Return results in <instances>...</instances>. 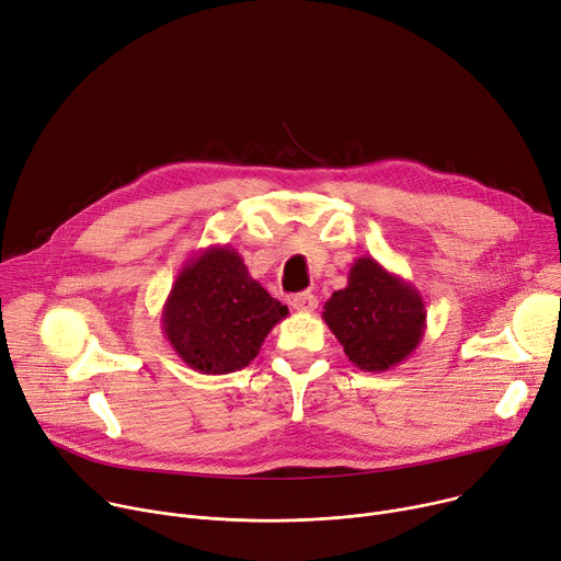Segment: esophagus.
I'll list each match as a JSON object with an SVG mask.
<instances>
[{
  "label": "esophagus",
  "instance_id": "1",
  "mask_svg": "<svg viewBox=\"0 0 561 561\" xmlns=\"http://www.w3.org/2000/svg\"><path fill=\"white\" fill-rule=\"evenodd\" d=\"M289 306H291L296 312H314L317 306H319V300H317L314 294L304 291V294H296V296L291 298Z\"/></svg>",
  "mask_w": 561,
  "mask_h": 561
}]
</instances>
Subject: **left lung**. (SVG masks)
I'll return each mask as SVG.
<instances>
[{
    "instance_id": "left-lung-1",
    "label": "left lung",
    "mask_w": 561,
    "mask_h": 561,
    "mask_svg": "<svg viewBox=\"0 0 561 561\" xmlns=\"http://www.w3.org/2000/svg\"><path fill=\"white\" fill-rule=\"evenodd\" d=\"M321 317L343 353L366 373L393 370L407 362L426 330L420 291L370 255L357 257L348 285L325 300Z\"/></svg>"
}]
</instances>
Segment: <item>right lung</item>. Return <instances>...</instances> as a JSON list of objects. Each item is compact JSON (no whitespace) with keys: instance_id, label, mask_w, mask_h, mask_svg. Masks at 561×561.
<instances>
[{"instance_id":"right-lung-1","label":"right lung","mask_w":561,"mask_h":561,"mask_svg":"<svg viewBox=\"0 0 561 561\" xmlns=\"http://www.w3.org/2000/svg\"><path fill=\"white\" fill-rule=\"evenodd\" d=\"M287 314V306L251 278L231 244H210L193 253L172 283L161 328L186 366L227 375L249 366Z\"/></svg>"}]
</instances>
